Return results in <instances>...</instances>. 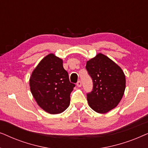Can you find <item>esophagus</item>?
<instances>
[{"label": "esophagus", "mask_w": 148, "mask_h": 148, "mask_svg": "<svg viewBox=\"0 0 148 148\" xmlns=\"http://www.w3.org/2000/svg\"><path fill=\"white\" fill-rule=\"evenodd\" d=\"M82 82L81 81H78L77 83V86L79 87V88H80V87H82Z\"/></svg>", "instance_id": "34e87169"}]
</instances>
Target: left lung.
I'll return each instance as SVG.
<instances>
[{
  "label": "left lung",
  "mask_w": 148,
  "mask_h": 148,
  "mask_svg": "<svg viewBox=\"0 0 148 148\" xmlns=\"http://www.w3.org/2000/svg\"><path fill=\"white\" fill-rule=\"evenodd\" d=\"M86 69L94 84L93 90L87 94L90 108L100 114L116 108L126 87V79L122 69L108 56L98 53L87 61Z\"/></svg>",
  "instance_id": "1"
}]
</instances>
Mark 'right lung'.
<instances>
[{
	"label": "right lung",
	"mask_w": 148,
	"mask_h": 148,
	"mask_svg": "<svg viewBox=\"0 0 148 148\" xmlns=\"http://www.w3.org/2000/svg\"><path fill=\"white\" fill-rule=\"evenodd\" d=\"M71 84L62 60L50 53L41 60L32 73L29 87L38 106L51 114L64 112L70 104Z\"/></svg>",
	"instance_id": "add662e5"
}]
</instances>
